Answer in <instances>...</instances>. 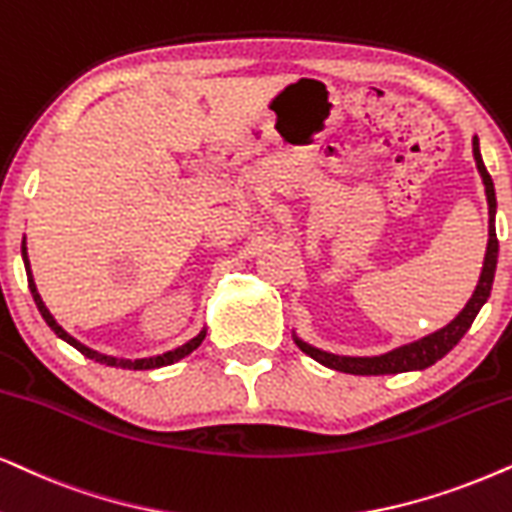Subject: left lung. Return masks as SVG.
I'll return each instance as SVG.
<instances>
[{
	"label": "left lung",
	"mask_w": 512,
	"mask_h": 512,
	"mask_svg": "<svg viewBox=\"0 0 512 512\" xmlns=\"http://www.w3.org/2000/svg\"><path fill=\"white\" fill-rule=\"evenodd\" d=\"M473 157L480 171L484 192H487V204H489V242H487V254H484L480 280L477 287L466 303V308L451 320L447 327L433 331V334L418 338V341L404 343L400 348L388 350L383 355H371V357H353V355H336L327 353V350L315 348V345L305 343L301 336L294 331V341L305 355L313 357L315 362L324 364V367L343 371V374H355V376H383V374H402V371H421L428 369L430 364L442 360L444 355L461 341L463 334L470 329V324L480 313V308L487 303L491 294V284H494V272L496 261H499V240H496V192L494 181H491L487 167H484L482 155H480V141L473 136Z\"/></svg>",
	"instance_id": "8db88e82"
}]
</instances>
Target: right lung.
<instances>
[{"instance_id": "obj_1", "label": "right lung", "mask_w": 512, "mask_h": 512, "mask_svg": "<svg viewBox=\"0 0 512 512\" xmlns=\"http://www.w3.org/2000/svg\"><path fill=\"white\" fill-rule=\"evenodd\" d=\"M21 254H23L25 272H28L30 294H32V298H35V303H37L39 313H42V317H44V322L49 324L53 334H56L58 338H63L65 343H70L72 348L79 350V353H82L84 357H89V360H94V362H101V364H105V367H117V369H141V371H143V369H159V367H169V364H174V362H178V360H183V357H188V355L192 353V350H197L199 345H202L204 336H207V327H204L202 331H199V334H197L195 338H190L188 343L178 345V348H174V350H167V353H162V355L141 357V360H124V357H112V355L96 353V350L86 348L84 343H79L75 336H70L68 331H65V329L61 327V324H58L56 320H53V315L49 313V308H46L44 301H42V296H39V291H37V284H35V277H32V270H30V258H28V247H25V237H23V244H21Z\"/></svg>"}]
</instances>
